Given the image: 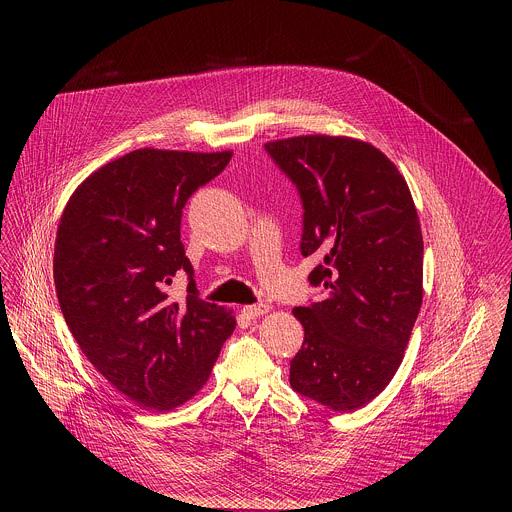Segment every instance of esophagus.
<instances>
[{"label": "esophagus", "instance_id": "1", "mask_svg": "<svg viewBox=\"0 0 512 512\" xmlns=\"http://www.w3.org/2000/svg\"><path fill=\"white\" fill-rule=\"evenodd\" d=\"M268 309H270V307H268L266 303H254V305H244V307H242V313H244L246 317H250V319H256V317L268 313Z\"/></svg>", "mask_w": 512, "mask_h": 512}]
</instances>
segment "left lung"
Here are the masks:
<instances>
[{
  "mask_svg": "<svg viewBox=\"0 0 512 512\" xmlns=\"http://www.w3.org/2000/svg\"><path fill=\"white\" fill-rule=\"evenodd\" d=\"M264 149L299 193V250L317 254L323 301L295 307L305 337L290 384L335 412L376 398L402 363L422 307L424 240L396 165L353 138L299 136Z\"/></svg>",
  "mask_w": 512,
  "mask_h": 512,
  "instance_id": "left-lung-1",
  "label": "left lung"
}]
</instances>
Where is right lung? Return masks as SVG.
<instances>
[{"instance_id":"obj_1","label":"right lung","mask_w":512,"mask_h":512,"mask_svg":"<svg viewBox=\"0 0 512 512\" xmlns=\"http://www.w3.org/2000/svg\"><path fill=\"white\" fill-rule=\"evenodd\" d=\"M232 151L136 149L86 177L57 228L53 276L84 357L128 400L167 412L195 396L232 335V313L199 297L181 242L189 197ZM188 274L173 302L172 278Z\"/></svg>"}]
</instances>
